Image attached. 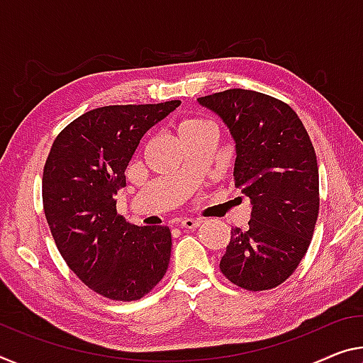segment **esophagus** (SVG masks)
I'll list each match as a JSON object with an SVG mask.
<instances>
[{
  "mask_svg": "<svg viewBox=\"0 0 363 363\" xmlns=\"http://www.w3.org/2000/svg\"><path fill=\"white\" fill-rule=\"evenodd\" d=\"M202 224V220H192V218H184V220L179 223V226L182 229H195Z\"/></svg>",
  "mask_w": 363,
  "mask_h": 363,
  "instance_id": "34e87169",
  "label": "esophagus"
}]
</instances>
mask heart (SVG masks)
Segmentation results:
<instances>
[{
  "label": "heart",
  "mask_w": 363,
  "mask_h": 363,
  "mask_svg": "<svg viewBox=\"0 0 363 363\" xmlns=\"http://www.w3.org/2000/svg\"><path fill=\"white\" fill-rule=\"evenodd\" d=\"M206 128H213L208 121L200 119V118H187V119H182L179 125H177V134H179V139H181V137L192 135L195 132L203 130Z\"/></svg>",
  "instance_id": "heart-1"
}]
</instances>
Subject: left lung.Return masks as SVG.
<instances>
[{"mask_svg": "<svg viewBox=\"0 0 363 363\" xmlns=\"http://www.w3.org/2000/svg\"><path fill=\"white\" fill-rule=\"evenodd\" d=\"M235 142L234 184L250 199L249 229H231L221 273L247 291L279 286L296 272L320 210L312 140L287 103L254 90L200 96Z\"/></svg>", "mask_w": 363, "mask_h": 363, "instance_id": "1", "label": "left lung"}]
</instances>
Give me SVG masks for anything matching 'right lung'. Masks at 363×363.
Returning a JSON list of instances; mask_svg holds the SVG:
<instances>
[{
    "label": "right lung",
    "mask_w": 363,
    "mask_h": 363,
    "mask_svg": "<svg viewBox=\"0 0 363 363\" xmlns=\"http://www.w3.org/2000/svg\"><path fill=\"white\" fill-rule=\"evenodd\" d=\"M181 105H113L84 113L60 132L43 168V210L67 267L111 301H139L168 269V226H135L114 195L140 139Z\"/></svg>",
    "instance_id": "obj_1"
}]
</instances>
